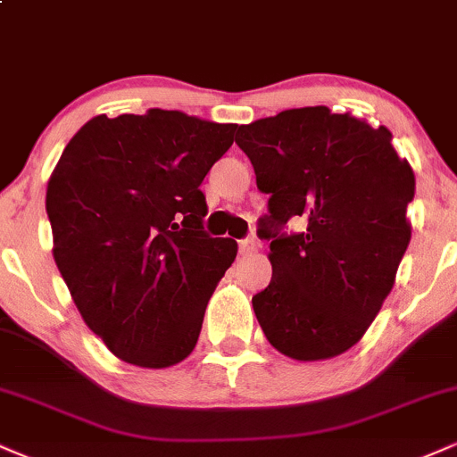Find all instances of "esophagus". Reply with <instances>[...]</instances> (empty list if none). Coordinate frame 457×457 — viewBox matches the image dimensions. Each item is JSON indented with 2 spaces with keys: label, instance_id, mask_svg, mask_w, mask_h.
I'll return each instance as SVG.
<instances>
[{
  "label": "esophagus",
  "instance_id": "esophagus-1",
  "mask_svg": "<svg viewBox=\"0 0 457 457\" xmlns=\"http://www.w3.org/2000/svg\"><path fill=\"white\" fill-rule=\"evenodd\" d=\"M258 246H260V243L255 238H245L238 243V251L243 255H249V253H255V251H258Z\"/></svg>",
  "mask_w": 457,
  "mask_h": 457
}]
</instances>
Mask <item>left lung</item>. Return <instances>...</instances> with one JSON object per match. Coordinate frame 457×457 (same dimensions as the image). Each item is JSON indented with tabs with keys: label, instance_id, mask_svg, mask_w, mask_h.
<instances>
[{
	"label": "left lung",
	"instance_id": "left-lung-1",
	"mask_svg": "<svg viewBox=\"0 0 457 457\" xmlns=\"http://www.w3.org/2000/svg\"><path fill=\"white\" fill-rule=\"evenodd\" d=\"M270 214L272 279L253 312L272 348L295 361L344 354L365 335L411 243L414 171L386 127L328 107L287 109L238 129ZM290 218L303 232L281 235Z\"/></svg>",
	"mask_w": 457,
	"mask_h": 457
}]
</instances>
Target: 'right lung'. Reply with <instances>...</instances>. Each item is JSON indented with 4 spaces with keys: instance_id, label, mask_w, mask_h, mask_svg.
I'll return each instance as SVG.
<instances>
[{
    "instance_id": "obj_1",
    "label": "right lung",
    "mask_w": 457,
    "mask_h": 457,
    "mask_svg": "<svg viewBox=\"0 0 457 457\" xmlns=\"http://www.w3.org/2000/svg\"><path fill=\"white\" fill-rule=\"evenodd\" d=\"M238 124L182 112L96 115L46 185L54 258L83 322L124 363L162 370L195 348L238 245L202 228L199 185Z\"/></svg>"
}]
</instances>
